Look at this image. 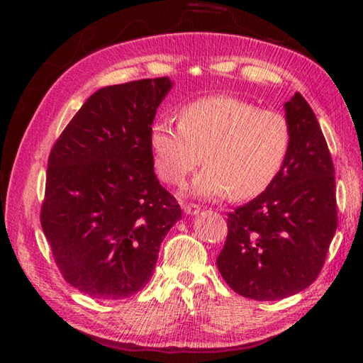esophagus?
Wrapping results in <instances>:
<instances>
[{
    "label": "esophagus",
    "mask_w": 363,
    "mask_h": 363,
    "mask_svg": "<svg viewBox=\"0 0 363 363\" xmlns=\"http://www.w3.org/2000/svg\"><path fill=\"white\" fill-rule=\"evenodd\" d=\"M182 210L189 216H194V214H199L200 213V208L196 205H182Z\"/></svg>",
    "instance_id": "obj_1"
}]
</instances>
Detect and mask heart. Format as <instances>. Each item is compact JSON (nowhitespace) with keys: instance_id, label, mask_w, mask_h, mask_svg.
Here are the masks:
<instances>
[{"instance_id":"1","label":"heart","mask_w":363,"mask_h":363,"mask_svg":"<svg viewBox=\"0 0 363 363\" xmlns=\"http://www.w3.org/2000/svg\"><path fill=\"white\" fill-rule=\"evenodd\" d=\"M150 149L160 177L181 184L206 163L189 194L199 199L237 200L264 192L284 168L290 152V125L275 110L257 108L240 97L216 94L179 110V125L158 120L150 128Z\"/></svg>"}]
</instances>
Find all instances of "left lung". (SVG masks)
Returning a JSON list of instances; mask_svg holds the SVG:
<instances>
[{
	"instance_id": "obj_1",
	"label": "left lung",
	"mask_w": 363,
	"mask_h": 363,
	"mask_svg": "<svg viewBox=\"0 0 363 363\" xmlns=\"http://www.w3.org/2000/svg\"><path fill=\"white\" fill-rule=\"evenodd\" d=\"M291 144L275 181L227 218L218 269L245 298L284 299L320 274L336 232L335 168L327 140L299 93L285 102Z\"/></svg>"
}]
</instances>
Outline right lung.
Here are the masks:
<instances>
[{
	"instance_id": "1",
	"label": "right lung",
	"mask_w": 363,
	"mask_h": 363,
	"mask_svg": "<svg viewBox=\"0 0 363 363\" xmlns=\"http://www.w3.org/2000/svg\"><path fill=\"white\" fill-rule=\"evenodd\" d=\"M173 84L163 77L96 91L49 155L43 232L64 279L93 298L143 290L160 245L181 219L153 171L149 140Z\"/></svg>"
}]
</instances>
